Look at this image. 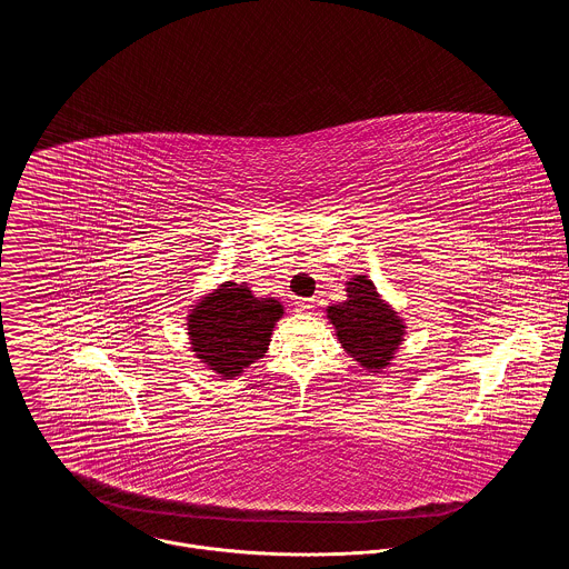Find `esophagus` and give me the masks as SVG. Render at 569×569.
Listing matches in <instances>:
<instances>
[{"label": "esophagus", "instance_id": "34e87169", "mask_svg": "<svg viewBox=\"0 0 569 569\" xmlns=\"http://www.w3.org/2000/svg\"><path fill=\"white\" fill-rule=\"evenodd\" d=\"M295 310L297 312H310L312 308H315V301L312 299H306V297H299V299H295Z\"/></svg>", "mask_w": 569, "mask_h": 569}]
</instances>
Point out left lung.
Returning a JSON list of instances; mask_svg holds the SVG:
<instances>
[{
    "label": "left lung",
    "mask_w": 569,
    "mask_h": 569,
    "mask_svg": "<svg viewBox=\"0 0 569 569\" xmlns=\"http://www.w3.org/2000/svg\"><path fill=\"white\" fill-rule=\"evenodd\" d=\"M347 292V301L329 306V319L338 331V340L362 367L382 369L402 342V321L382 303L376 286L365 274L351 279Z\"/></svg>",
    "instance_id": "obj_1"
}]
</instances>
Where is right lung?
<instances>
[{
  "label": "right lung",
  "mask_w": 569,
  "mask_h": 569,
  "mask_svg": "<svg viewBox=\"0 0 569 569\" xmlns=\"http://www.w3.org/2000/svg\"><path fill=\"white\" fill-rule=\"evenodd\" d=\"M281 315L277 299H259L246 283L227 281L189 315L191 349L224 380L233 378L263 358Z\"/></svg>",
  "instance_id": "right-lung-1"
}]
</instances>
